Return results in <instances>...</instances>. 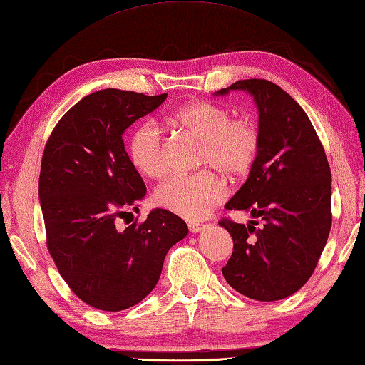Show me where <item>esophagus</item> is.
Wrapping results in <instances>:
<instances>
[{"mask_svg":"<svg viewBox=\"0 0 365 365\" xmlns=\"http://www.w3.org/2000/svg\"><path fill=\"white\" fill-rule=\"evenodd\" d=\"M187 227H189V230L192 233H197V232H200V230L205 229V224H202V222H189Z\"/></svg>","mask_w":365,"mask_h":365,"instance_id":"1","label":"esophagus"}]
</instances>
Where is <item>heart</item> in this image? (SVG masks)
<instances>
[{
  "label": "heart",
  "instance_id": "heart-1",
  "mask_svg": "<svg viewBox=\"0 0 365 365\" xmlns=\"http://www.w3.org/2000/svg\"><path fill=\"white\" fill-rule=\"evenodd\" d=\"M171 119L202 143L197 167L210 170L178 176L162 184L155 190L154 203L176 216L200 219L225 198L227 187L218 173L233 182L250 176L259 159L262 135L252 118H233L227 106L206 100L178 108ZM128 155L144 176L159 180L168 175L167 140L154 122H141L133 130L128 140ZM212 169L218 173L215 174Z\"/></svg>",
  "mask_w": 365,
  "mask_h": 365
}]
</instances>
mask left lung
Wrapping results in <instances>:
<instances>
[{
  "mask_svg": "<svg viewBox=\"0 0 365 365\" xmlns=\"http://www.w3.org/2000/svg\"><path fill=\"white\" fill-rule=\"evenodd\" d=\"M229 91H247L256 100L262 146L225 208L250 211L260 221H219L233 240L222 274L250 299H286L310 279L331 232V167L307 113L279 86L245 79L219 93Z\"/></svg>",
  "mask_w": 365,
  "mask_h": 365,
  "instance_id": "obj_1",
  "label": "left lung"
}]
</instances>
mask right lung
Listing matches in <instances>:
<instances>
[{"instance_id": "add662e5", "label": "right lung", "mask_w": 365, "mask_h": 365, "mask_svg": "<svg viewBox=\"0 0 365 365\" xmlns=\"http://www.w3.org/2000/svg\"><path fill=\"white\" fill-rule=\"evenodd\" d=\"M167 93L105 88L61 118L44 146L39 200L46 243L70 289L87 305L120 312L141 302L160 278L165 256L187 235L180 216L157 208L119 229L146 194L122 135Z\"/></svg>"}]
</instances>
